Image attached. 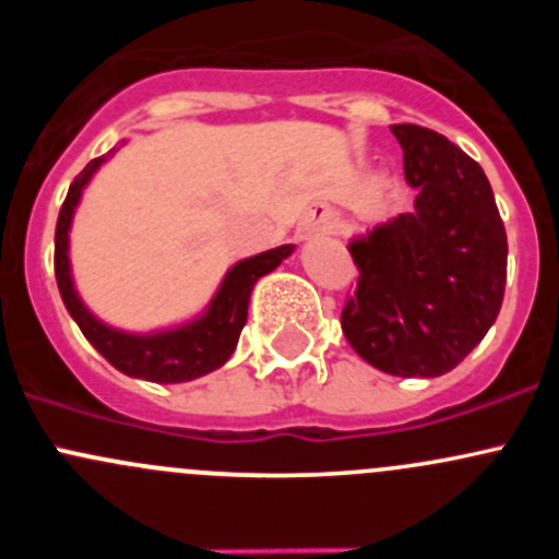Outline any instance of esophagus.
<instances>
[{"label": "esophagus", "instance_id": "esophagus-1", "mask_svg": "<svg viewBox=\"0 0 559 559\" xmlns=\"http://www.w3.org/2000/svg\"><path fill=\"white\" fill-rule=\"evenodd\" d=\"M326 222H330V211H326L324 205H316L311 211V216H308V224L321 229V227H326Z\"/></svg>", "mask_w": 559, "mask_h": 559}]
</instances>
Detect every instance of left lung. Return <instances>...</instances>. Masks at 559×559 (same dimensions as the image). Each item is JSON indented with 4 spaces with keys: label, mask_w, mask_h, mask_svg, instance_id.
Listing matches in <instances>:
<instances>
[{
    "label": "left lung",
    "mask_w": 559,
    "mask_h": 559,
    "mask_svg": "<svg viewBox=\"0 0 559 559\" xmlns=\"http://www.w3.org/2000/svg\"><path fill=\"white\" fill-rule=\"evenodd\" d=\"M392 134L416 191L414 211L348 243L359 278L341 326L373 368L436 379L498 319L509 240L478 162L416 123H394Z\"/></svg>",
    "instance_id": "8db88e82"
}]
</instances>
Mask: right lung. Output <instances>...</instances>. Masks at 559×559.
Returning <instances> with one entry per match:
<instances>
[{
    "label": "right lung",
    "mask_w": 559,
    "mask_h": 559,
    "mask_svg": "<svg viewBox=\"0 0 559 559\" xmlns=\"http://www.w3.org/2000/svg\"><path fill=\"white\" fill-rule=\"evenodd\" d=\"M105 159L107 156H99V159L88 162L83 173L72 180L64 205L59 211V222H56L53 267L67 311L81 326L86 341L103 354L107 362L121 373L132 376V379L154 381V384H183V381H194L211 370H218L238 346V337L248 319V300H251L253 284L262 275L273 273L295 251V246L270 248V251L248 257L235 267H229L207 311L186 321V324L148 332V335L112 330L83 306L70 273L72 216H75L83 189L88 186L92 175L103 167Z\"/></svg>",
    "instance_id": "obj_1"
}]
</instances>
